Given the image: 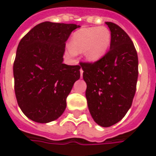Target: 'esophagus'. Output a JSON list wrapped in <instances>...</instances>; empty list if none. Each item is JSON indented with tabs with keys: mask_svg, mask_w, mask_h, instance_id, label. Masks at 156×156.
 Returning <instances> with one entry per match:
<instances>
[{
	"mask_svg": "<svg viewBox=\"0 0 156 156\" xmlns=\"http://www.w3.org/2000/svg\"><path fill=\"white\" fill-rule=\"evenodd\" d=\"M83 69H80V75H81V77H83Z\"/></svg>",
	"mask_w": 156,
	"mask_h": 156,
	"instance_id": "1",
	"label": "esophagus"
}]
</instances>
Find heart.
Here are the masks:
<instances>
[{
  "instance_id": "obj_1",
  "label": "heart",
  "mask_w": 156,
  "mask_h": 156,
  "mask_svg": "<svg viewBox=\"0 0 156 156\" xmlns=\"http://www.w3.org/2000/svg\"><path fill=\"white\" fill-rule=\"evenodd\" d=\"M111 44V32L105 27L80 29L73 34L70 47L74 52L83 51L89 62H96L107 52Z\"/></svg>"
}]
</instances>
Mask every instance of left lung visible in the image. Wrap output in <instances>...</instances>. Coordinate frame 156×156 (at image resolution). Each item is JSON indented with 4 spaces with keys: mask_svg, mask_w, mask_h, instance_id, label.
I'll return each instance as SVG.
<instances>
[{
    "mask_svg": "<svg viewBox=\"0 0 156 156\" xmlns=\"http://www.w3.org/2000/svg\"><path fill=\"white\" fill-rule=\"evenodd\" d=\"M111 30L110 50L94 62H80L87 83L86 98L97 124L108 127L123 118L136 92L139 59L134 44L118 25L105 22Z\"/></svg>",
    "mask_w": 156,
    "mask_h": 156,
    "instance_id": "left-lung-1",
    "label": "left lung"
}]
</instances>
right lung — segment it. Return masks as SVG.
<instances>
[{
    "mask_svg": "<svg viewBox=\"0 0 156 156\" xmlns=\"http://www.w3.org/2000/svg\"><path fill=\"white\" fill-rule=\"evenodd\" d=\"M79 26L44 22L20 40L13 63L17 104L34 122L46 123L62 116L67 97L80 78L81 66L63 62L66 41Z\"/></svg>",
    "mask_w": 156,
    "mask_h": 156,
    "instance_id": "right-lung-1",
    "label": "right lung"
}]
</instances>
